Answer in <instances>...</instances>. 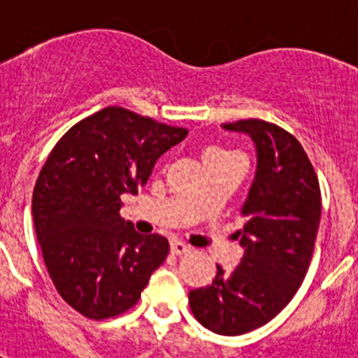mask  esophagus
I'll return each mask as SVG.
<instances>
[{
	"instance_id": "34e87169",
	"label": "esophagus",
	"mask_w": 358,
	"mask_h": 358,
	"mask_svg": "<svg viewBox=\"0 0 358 358\" xmlns=\"http://www.w3.org/2000/svg\"><path fill=\"white\" fill-rule=\"evenodd\" d=\"M170 251H172V255H186V252H189V248L186 243L179 242V240H173L170 243Z\"/></svg>"
}]
</instances>
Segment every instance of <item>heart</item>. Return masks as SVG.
<instances>
[{"instance_id": "heart-1", "label": "heart", "mask_w": 358, "mask_h": 358, "mask_svg": "<svg viewBox=\"0 0 358 358\" xmlns=\"http://www.w3.org/2000/svg\"><path fill=\"white\" fill-rule=\"evenodd\" d=\"M240 156L238 152L235 150H229V148H224V147H211L204 152V161L206 159H227V157H235Z\"/></svg>"}]
</instances>
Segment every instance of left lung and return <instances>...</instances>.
Listing matches in <instances>:
<instances>
[{"label": "left lung", "instance_id": "1", "mask_svg": "<svg viewBox=\"0 0 358 358\" xmlns=\"http://www.w3.org/2000/svg\"><path fill=\"white\" fill-rule=\"evenodd\" d=\"M222 127L251 136L256 147V176L240 211L245 224L236 231L245 251L233 273L217 265L213 283L188 299L204 328L242 335L276 317L301 287L321 220V189L301 143L285 129L255 118Z\"/></svg>", "mask_w": 358, "mask_h": 358}]
</instances>
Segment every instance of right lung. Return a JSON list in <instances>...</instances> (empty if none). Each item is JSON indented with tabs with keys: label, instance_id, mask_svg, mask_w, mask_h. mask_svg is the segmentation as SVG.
Instances as JSON below:
<instances>
[{
	"label": "right lung",
	"instance_id": "obj_1",
	"mask_svg": "<svg viewBox=\"0 0 358 358\" xmlns=\"http://www.w3.org/2000/svg\"><path fill=\"white\" fill-rule=\"evenodd\" d=\"M188 131L123 107L75 123L37 177L31 215L57 292L90 319H109L138 303L169 256V240L140 235L120 215L123 194H138L156 161Z\"/></svg>",
	"mask_w": 358,
	"mask_h": 358
}]
</instances>
